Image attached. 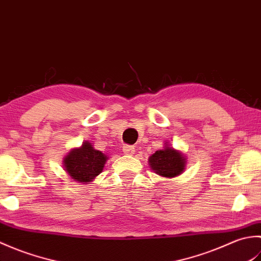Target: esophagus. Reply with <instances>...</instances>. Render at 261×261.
Returning <instances> with one entry per match:
<instances>
[{"instance_id": "obj_1", "label": "esophagus", "mask_w": 261, "mask_h": 261, "mask_svg": "<svg viewBox=\"0 0 261 261\" xmlns=\"http://www.w3.org/2000/svg\"><path fill=\"white\" fill-rule=\"evenodd\" d=\"M135 147L134 146H129V145H124L123 146V152L125 154H134L135 153Z\"/></svg>"}]
</instances>
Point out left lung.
I'll return each instance as SVG.
<instances>
[{
	"label": "left lung",
	"mask_w": 261,
	"mask_h": 261,
	"mask_svg": "<svg viewBox=\"0 0 261 261\" xmlns=\"http://www.w3.org/2000/svg\"><path fill=\"white\" fill-rule=\"evenodd\" d=\"M149 166L159 176L173 178L179 176L185 170L186 157L179 150L165 146L162 150H157L149 157Z\"/></svg>",
	"instance_id": "obj_1"
}]
</instances>
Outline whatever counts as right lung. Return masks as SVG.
Returning <instances> with one entry per match:
<instances>
[{"mask_svg":"<svg viewBox=\"0 0 261 261\" xmlns=\"http://www.w3.org/2000/svg\"><path fill=\"white\" fill-rule=\"evenodd\" d=\"M108 157L85 141L80 148H74L64 158V168L75 181L88 184L102 173Z\"/></svg>","mask_w":261,"mask_h":261,"instance_id":"add662e5","label":"right lung"}]
</instances>
